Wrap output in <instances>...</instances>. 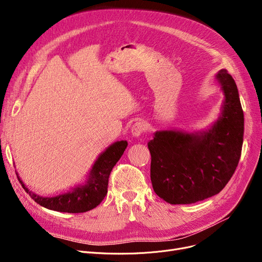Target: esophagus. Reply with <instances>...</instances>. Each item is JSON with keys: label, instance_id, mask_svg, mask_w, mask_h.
<instances>
[{"label": "esophagus", "instance_id": "esophagus-1", "mask_svg": "<svg viewBox=\"0 0 262 262\" xmlns=\"http://www.w3.org/2000/svg\"><path fill=\"white\" fill-rule=\"evenodd\" d=\"M146 130V124L143 121L136 122L132 127V135L134 137H139Z\"/></svg>", "mask_w": 262, "mask_h": 262}]
</instances>
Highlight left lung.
Listing matches in <instances>:
<instances>
[{
	"mask_svg": "<svg viewBox=\"0 0 262 262\" xmlns=\"http://www.w3.org/2000/svg\"><path fill=\"white\" fill-rule=\"evenodd\" d=\"M216 79L224 102L208 130H158L147 143L153 189L170 204H193L217 194L239 163L244 116L238 88L225 69L217 72Z\"/></svg>",
	"mask_w": 262,
	"mask_h": 262,
	"instance_id": "obj_1",
	"label": "left lung"
}]
</instances>
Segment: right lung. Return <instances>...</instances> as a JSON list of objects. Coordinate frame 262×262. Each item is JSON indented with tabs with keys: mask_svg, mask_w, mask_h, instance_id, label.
Returning a JSON list of instances; mask_svg holds the SVG:
<instances>
[{
	"mask_svg": "<svg viewBox=\"0 0 262 262\" xmlns=\"http://www.w3.org/2000/svg\"><path fill=\"white\" fill-rule=\"evenodd\" d=\"M126 146L127 141L125 140L117 141L108 146L95 160L86 184L77 186L63 194L51 198L40 196L25 187L17 173L18 180L26 193H29V195L42 207L59 212H86L100 205L106 196L110 172L123 155Z\"/></svg>",
	"mask_w": 262,
	"mask_h": 262,
	"instance_id": "right-lung-1",
	"label": "right lung"
}]
</instances>
